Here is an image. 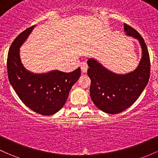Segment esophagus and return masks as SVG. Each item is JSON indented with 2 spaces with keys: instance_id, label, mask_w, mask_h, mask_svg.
<instances>
[{
  "instance_id": "obj_1",
  "label": "esophagus",
  "mask_w": 158,
  "mask_h": 158,
  "mask_svg": "<svg viewBox=\"0 0 158 158\" xmlns=\"http://www.w3.org/2000/svg\"><path fill=\"white\" fill-rule=\"evenodd\" d=\"M81 66V70H82V73H86V72H87L88 67H89V66H88L87 63H86V62H82V64H81V66Z\"/></svg>"
}]
</instances>
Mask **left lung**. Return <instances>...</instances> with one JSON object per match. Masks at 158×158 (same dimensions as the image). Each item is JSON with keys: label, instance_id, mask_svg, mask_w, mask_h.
I'll return each mask as SVG.
<instances>
[{"label": "left lung", "instance_id": "obj_1", "mask_svg": "<svg viewBox=\"0 0 158 158\" xmlns=\"http://www.w3.org/2000/svg\"><path fill=\"white\" fill-rule=\"evenodd\" d=\"M124 30L127 35L139 40L142 46V57L135 70L125 75L116 74L95 60H88L91 98L96 107L107 114H119L132 105L143 92L150 77V57L143 38L127 24H124Z\"/></svg>", "mask_w": 158, "mask_h": 158}]
</instances>
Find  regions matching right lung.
<instances>
[{
  "label": "right lung",
  "mask_w": 158,
  "mask_h": 158,
  "mask_svg": "<svg viewBox=\"0 0 158 158\" xmlns=\"http://www.w3.org/2000/svg\"><path fill=\"white\" fill-rule=\"evenodd\" d=\"M35 26L21 32L10 47L6 68L10 83L18 97L31 110L41 115H53L64 107L69 91L81 75L78 68L71 73L54 70L45 74H34L21 64L19 48Z\"/></svg>",
  "instance_id": "1"
}]
</instances>
